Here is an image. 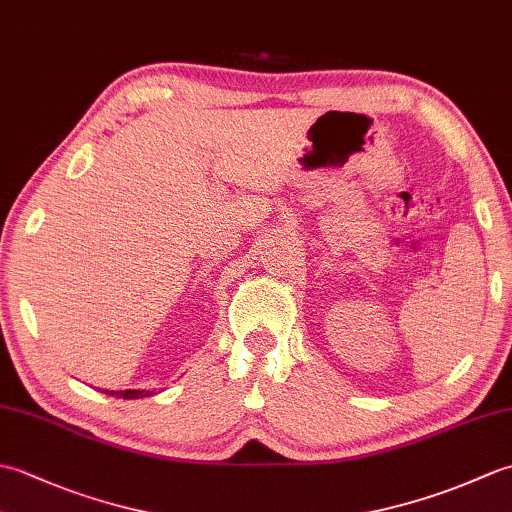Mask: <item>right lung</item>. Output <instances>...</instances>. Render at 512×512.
Masks as SVG:
<instances>
[{
  "mask_svg": "<svg viewBox=\"0 0 512 512\" xmlns=\"http://www.w3.org/2000/svg\"><path fill=\"white\" fill-rule=\"evenodd\" d=\"M105 394H110V396H118V398H127V400H132V398H143V396H151V394H154V391H140V389H125V391H105Z\"/></svg>",
  "mask_w": 512,
  "mask_h": 512,
  "instance_id": "add662e5",
  "label": "right lung"
}]
</instances>
